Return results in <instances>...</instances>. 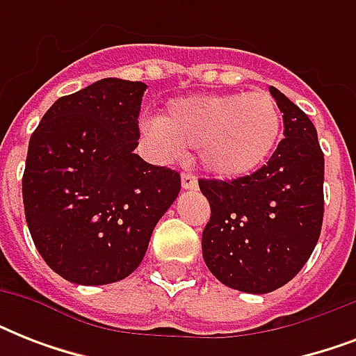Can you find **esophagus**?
I'll list each match as a JSON object with an SVG mask.
<instances>
[{
	"label": "esophagus",
	"instance_id": "1",
	"mask_svg": "<svg viewBox=\"0 0 356 356\" xmlns=\"http://www.w3.org/2000/svg\"><path fill=\"white\" fill-rule=\"evenodd\" d=\"M181 184H183L184 190H197V177L194 173H183L181 175Z\"/></svg>",
	"mask_w": 356,
	"mask_h": 356
}]
</instances>
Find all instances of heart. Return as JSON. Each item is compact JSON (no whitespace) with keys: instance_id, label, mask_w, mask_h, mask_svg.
I'll list each match as a JSON object with an SVG mask.
<instances>
[{"instance_id":"b5f03b06","label":"heart","mask_w":356,"mask_h":356,"mask_svg":"<svg viewBox=\"0 0 356 356\" xmlns=\"http://www.w3.org/2000/svg\"><path fill=\"white\" fill-rule=\"evenodd\" d=\"M149 133L170 155L197 147L211 175L240 179L260 170L275 151L281 113L266 92L186 96L168 103Z\"/></svg>"}]
</instances>
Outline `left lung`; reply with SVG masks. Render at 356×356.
Wrapping results in <instances>:
<instances>
[{
    "label": "left lung",
    "instance_id": "8db88e82",
    "mask_svg": "<svg viewBox=\"0 0 356 356\" xmlns=\"http://www.w3.org/2000/svg\"><path fill=\"white\" fill-rule=\"evenodd\" d=\"M284 138L264 166L234 181L200 179L211 220L201 236L207 268L225 286L268 293L310 259L323 222V151L314 123L275 86Z\"/></svg>",
    "mask_w": 356,
    "mask_h": 356
}]
</instances>
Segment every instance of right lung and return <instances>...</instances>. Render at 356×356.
Masks as SVG:
<instances>
[{"instance_id": "add662e5", "label": "right lung", "mask_w": 356, "mask_h": 356, "mask_svg": "<svg viewBox=\"0 0 356 356\" xmlns=\"http://www.w3.org/2000/svg\"><path fill=\"white\" fill-rule=\"evenodd\" d=\"M147 85L108 77L58 97L31 134L25 222L55 273L97 286L131 275L181 175L134 153Z\"/></svg>"}]
</instances>
